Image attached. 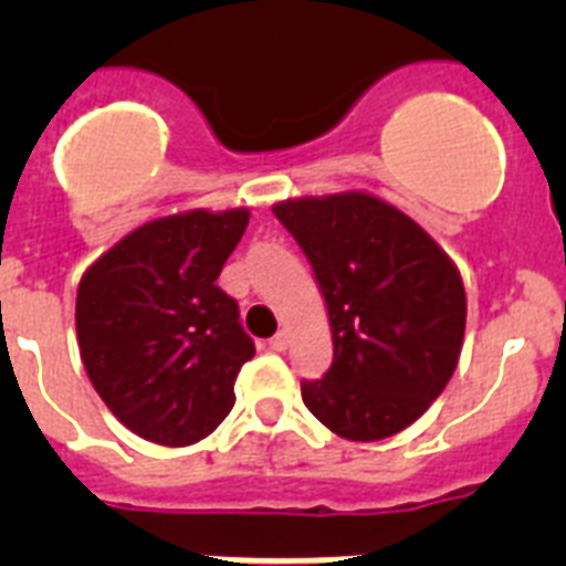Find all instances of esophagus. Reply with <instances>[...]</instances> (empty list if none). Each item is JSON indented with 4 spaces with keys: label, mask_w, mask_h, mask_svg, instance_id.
<instances>
[{
    "label": "esophagus",
    "mask_w": 566,
    "mask_h": 566,
    "mask_svg": "<svg viewBox=\"0 0 566 566\" xmlns=\"http://www.w3.org/2000/svg\"><path fill=\"white\" fill-rule=\"evenodd\" d=\"M269 348H272V352H286V348H289V332H283V328H280V332L274 334L272 339H269Z\"/></svg>",
    "instance_id": "esophagus-1"
}]
</instances>
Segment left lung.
<instances>
[{"mask_svg":"<svg viewBox=\"0 0 566 566\" xmlns=\"http://www.w3.org/2000/svg\"><path fill=\"white\" fill-rule=\"evenodd\" d=\"M326 297L334 359L303 379L308 411L352 442L417 422L453 377L464 339V286L437 240L365 192L274 207Z\"/></svg>","mask_w":566,"mask_h":566,"instance_id":"left-lung-1","label":"left lung"}]
</instances>
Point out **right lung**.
I'll return each instance as SVG.
<instances>
[{
    "label": "right lung",
    "instance_id": "add662e5",
    "mask_svg": "<svg viewBox=\"0 0 566 566\" xmlns=\"http://www.w3.org/2000/svg\"><path fill=\"white\" fill-rule=\"evenodd\" d=\"M247 223V209L158 218L118 240L78 283L76 334L90 382L142 439L195 444L232 411L254 343L218 277Z\"/></svg>",
    "mask_w": 566,
    "mask_h": 566
}]
</instances>
